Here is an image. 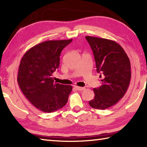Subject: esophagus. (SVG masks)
<instances>
[{
	"instance_id": "34e87169",
	"label": "esophagus",
	"mask_w": 147,
	"mask_h": 147,
	"mask_svg": "<svg viewBox=\"0 0 147 147\" xmlns=\"http://www.w3.org/2000/svg\"><path fill=\"white\" fill-rule=\"evenodd\" d=\"M74 88H75L78 90H80V91H83V90L85 89V88H84V87H80V86H74Z\"/></svg>"
}]
</instances>
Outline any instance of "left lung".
Instances as JSON below:
<instances>
[{"label":"left lung","instance_id":"8db88e82","mask_svg":"<svg viewBox=\"0 0 147 147\" xmlns=\"http://www.w3.org/2000/svg\"><path fill=\"white\" fill-rule=\"evenodd\" d=\"M94 55L102 86L93 88L95 97L89 105L96 109H106L123 98L128 88L131 76L129 59L122 47L111 40L86 36Z\"/></svg>","mask_w":147,"mask_h":147}]
</instances>
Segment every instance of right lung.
<instances>
[{
    "mask_svg": "<svg viewBox=\"0 0 147 147\" xmlns=\"http://www.w3.org/2000/svg\"><path fill=\"white\" fill-rule=\"evenodd\" d=\"M72 40L42 42L29 49L21 59L18 85L32 105L43 112H54L67 102L72 86L54 83L52 73L59 66L62 51Z\"/></svg>",
    "mask_w": 147,
    "mask_h": 147,
    "instance_id": "1",
    "label": "right lung"
}]
</instances>
